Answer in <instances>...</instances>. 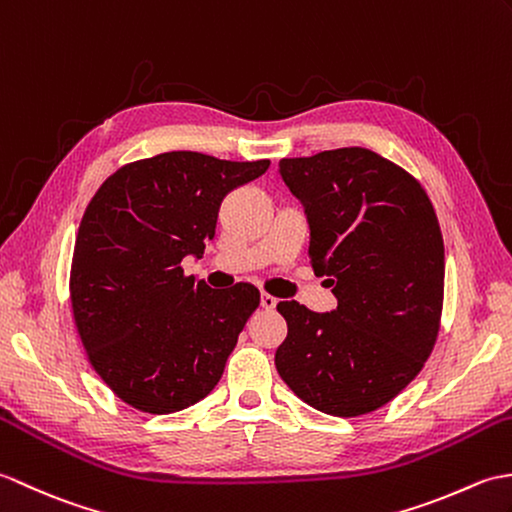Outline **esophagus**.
<instances>
[{
	"mask_svg": "<svg viewBox=\"0 0 512 512\" xmlns=\"http://www.w3.org/2000/svg\"><path fill=\"white\" fill-rule=\"evenodd\" d=\"M276 304H278V300L274 298V295H269V293H260V306H263V309L271 311V309H276Z\"/></svg>",
	"mask_w": 512,
	"mask_h": 512,
	"instance_id": "1",
	"label": "esophagus"
}]
</instances>
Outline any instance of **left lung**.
Instances as JSON below:
<instances>
[{
    "mask_svg": "<svg viewBox=\"0 0 512 512\" xmlns=\"http://www.w3.org/2000/svg\"><path fill=\"white\" fill-rule=\"evenodd\" d=\"M304 203L311 263L337 309L280 302L287 339L276 368L315 410L363 416L401 394L436 346L445 300V243L420 181L361 146L280 160Z\"/></svg>",
    "mask_w": 512,
    "mask_h": 512,
    "instance_id": "left-lung-1",
    "label": "left lung"
}]
</instances>
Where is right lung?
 <instances>
[{
	"label": "right lung",
	"instance_id": "right-lung-1",
	"mask_svg": "<svg viewBox=\"0 0 512 512\" xmlns=\"http://www.w3.org/2000/svg\"><path fill=\"white\" fill-rule=\"evenodd\" d=\"M269 160L170 151L102 181L78 227L70 300L78 337L120 401L173 414L206 399L258 309L247 282L210 289L181 260L214 238L221 201Z\"/></svg>",
	"mask_w": 512,
	"mask_h": 512
}]
</instances>
